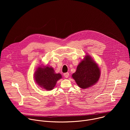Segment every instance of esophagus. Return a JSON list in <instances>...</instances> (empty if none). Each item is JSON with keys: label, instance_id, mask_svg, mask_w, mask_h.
Returning <instances> with one entry per match:
<instances>
[{"label": "esophagus", "instance_id": "1", "mask_svg": "<svg viewBox=\"0 0 130 130\" xmlns=\"http://www.w3.org/2000/svg\"><path fill=\"white\" fill-rule=\"evenodd\" d=\"M69 75V73L68 72H66L65 73H64V76L66 78H68Z\"/></svg>", "mask_w": 130, "mask_h": 130}]
</instances>
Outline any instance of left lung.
<instances>
[{"label":"left lung","instance_id":"obj_1","mask_svg":"<svg viewBox=\"0 0 130 130\" xmlns=\"http://www.w3.org/2000/svg\"><path fill=\"white\" fill-rule=\"evenodd\" d=\"M100 76V70L98 64L88 55H86L78 65L76 71L72 75L77 85L83 89L95 85Z\"/></svg>","mask_w":130,"mask_h":130}]
</instances>
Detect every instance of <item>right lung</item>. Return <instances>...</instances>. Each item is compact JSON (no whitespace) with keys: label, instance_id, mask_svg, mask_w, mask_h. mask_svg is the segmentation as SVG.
I'll return each instance as SVG.
<instances>
[{"label":"right lung","instance_id":"1","mask_svg":"<svg viewBox=\"0 0 130 130\" xmlns=\"http://www.w3.org/2000/svg\"><path fill=\"white\" fill-rule=\"evenodd\" d=\"M62 77L60 73H55L53 68L48 66L37 68L34 76L35 82L38 85L47 90L53 89Z\"/></svg>","mask_w":130,"mask_h":130}]
</instances>
